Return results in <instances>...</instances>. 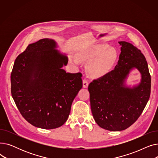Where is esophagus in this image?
Returning <instances> with one entry per match:
<instances>
[{
	"instance_id": "esophagus-1",
	"label": "esophagus",
	"mask_w": 158,
	"mask_h": 158,
	"mask_svg": "<svg viewBox=\"0 0 158 158\" xmlns=\"http://www.w3.org/2000/svg\"><path fill=\"white\" fill-rule=\"evenodd\" d=\"M82 86H83L84 88H87L88 86V82L86 80L84 79L82 81Z\"/></svg>"
}]
</instances>
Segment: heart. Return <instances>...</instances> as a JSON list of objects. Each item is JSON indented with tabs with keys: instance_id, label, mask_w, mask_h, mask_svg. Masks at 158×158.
<instances>
[{
	"instance_id": "obj_1",
	"label": "heart",
	"mask_w": 158,
	"mask_h": 158,
	"mask_svg": "<svg viewBox=\"0 0 158 158\" xmlns=\"http://www.w3.org/2000/svg\"><path fill=\"white\" fill-rule=\"evenodd\" d=\"M78 58L71 56L70 61L79 65L80 61L88 62L86 71L91 77L99 78L109 73L117 60V52L105 44H97L82 48L78 52Z\"/></svg>"
}]
</instances>
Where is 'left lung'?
Returning a JSON list of instances; mask_svg holds the SVG:
<instances>
[{
    "mask_svg": "<svg viewBox=\"0 0 158 158\" xmlns=\"http://www.w3.org/2000/svg\"><path fill=\"white\" fill-rule=\"evenodd\" d=\"M118 44L121 52L114 69L88 86L94 120L98 126L110 131H121L133 124L151 94V78L145 56L127 41ZM135 69L140 73V82L127 85V79Z\"/></svg>",
    "mask_w": 158,
    "mask_h": 158,
    "instance_id": "obj_1",
    "label": "left lung"
}]
</instances>
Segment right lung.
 <instances>
[{
	"label": "right lung",
	"mask_w": 158,
	"mask_h": 158,
	"mask_svg": "<svg viewBox=\"0 0 158 158\" xmlns=\"http://www.w3.org/2000/svg\"><path fill=\"white\" fill-rule=\"evenodd\" d=\"M56 41L44 38L18 56L11 75V95L22 117L36 127L52 129L67 120L82 87V74L63 69L69 61Z\"/></svg>",
	"instance_id": "1"
}]
</instances>
